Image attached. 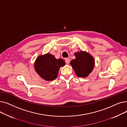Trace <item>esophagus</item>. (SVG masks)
Here are the masks:
<instances>
[{
  "mask_svg": "<svg viewBox=\"0 0 127 127\" xmlns=\"http://www.w3.org/2000/svg\"><path fill=\"white\" fill-rule=\"evenodd\" d=\"M65 62L67 64H68L70 62V60L68 58H66L65 59Z\"/></svg>",
  "mask_w": 127,
  "mask_h": 127,
  "instance_id": "34e87169",
  "label": "esophagus"
}]
</instances>
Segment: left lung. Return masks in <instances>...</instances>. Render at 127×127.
<instances>
[{"mask_svg":"<svg viewBox=\"0 0 127 127\" xmlns=\"http://www.w3.org/2000/svg\"><path fill=\"white\" fill-rule=\"evenodd\" d=\"M76 59L70 61V65L79 77L86 78L92 72L95 66V59L86 51L81 50L75 53Z\"/></svg>","mask_w":127,"mask_h":127,"instance_id":"left-lung-1","label":"left lung"}]
</instances>
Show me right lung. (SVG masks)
<instances>
[{"label": "right lung", "instance_id": "right-lung-1", "mask_svg": "<svg viewBox=\"0 0 127 127\" xmlns=\"http://www.w3.org/2000/svg\"><path fill=\"white\" fill-rule=\"evenodd\" d=\"M65 65L62 59H57L49 53L39 56L35 60L34 67L37 74L46 81H52L58 75L60 68Z\"/></svg>", "mask_w": 127, "mask_h": 127}]
</instances>
